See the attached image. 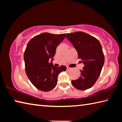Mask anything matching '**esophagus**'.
<instances>
[{"instance_id": "1", "label": "esophagus", "mask_w": 122, "mask_h": 122, "mask_svg": "<svg viewBox=\"0 0 122 122\" xmlns=\"http://www.w3.org/2000/svg\"><path fill=\"white\" fill-rule=\"evenodd\" d=\"M70 69H71V68H69V67H67V70H70Z\"/></svg>"}]
</instances>
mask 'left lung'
<instances>
[{
	"label": "left lung",
	"instance_id": "left-lung-1",
	"mask_svg": "<svg viewBox=\"0 0 122 122\" xmlns=\"http://www.w3.org/2000/svg\"><path fill=\"white\" fill-rule=\"evenodd\" d=\"M78 53L84 67L80 70L81 76L71 83L79 90H85L93 86L100 75L105 62V56L98 39L85 32L78 31L66 36Z\"/></svg>",
	"mask_w": 122,
	"mask_h": 122
}]
</instances>
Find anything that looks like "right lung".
Masks as SVG:
<instances>
[{"label": "right lung", "mask_w": 122, "mask_h": 122, "mask_svg": "<svg viewBox=\"0 0 122 122\" xmlns=\"http://www.w3.org/2000/svg\"><path fill=\"white\" fill-rule=\"evenodd\" d=\"M67 34L54 35L45 32L35 36L29 41L24 53L25 72L31 83L38 90L50 91L57 84V77L66 70V66L56 67L53 60L57 46Z\"/></svg>", "instance_id": "right-lung-1"}]
</instances>
